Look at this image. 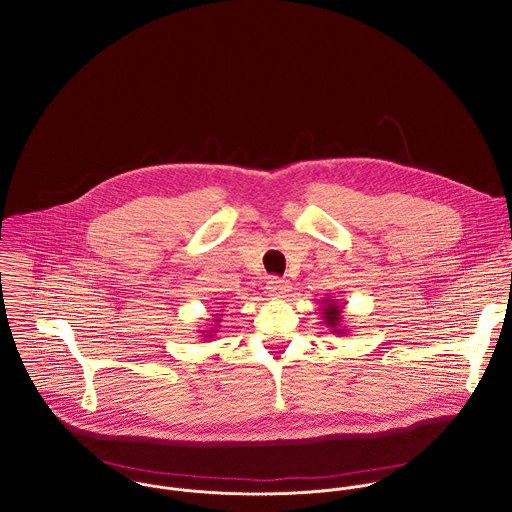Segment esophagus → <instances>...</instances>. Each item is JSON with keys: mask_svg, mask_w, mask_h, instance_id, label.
Wrapping results in <instances>:
<instances>
[{"mask_svg": "<svg viewBox=\"0 0 512 512\" xmlns=\"http://www.w3.org/2000/svg\"><path fill=\"white\" fill-rule=\"evenodd\" d=\"M266 290H268V293H270L272 297L280 299V297H286L288 293L292 292V286H290V282H288V280H282V278H270V280H268Z\"/></svg>", "mask_w": 512, "mask_h": 512, "instance_id": "obj_1", "label": "esophagus"}]
</instances>
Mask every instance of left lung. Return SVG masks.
<instances>
[{"label":"left lung","mask_w":512,"mask_h":512,"mask_svg":"<svg viewBox=\"0 0 512 512\" xmlns=\"http://www.w3.org/2000/svg\"><path fill=\"white\" fill-rule=\"evenodd\" d=\"M323 305L319 307V311H321V319H323V323L331 329V333H335V335H345L347 333V327H343V307L339 305V301L337 299H323L321 301Z\"/></svg>","instance_id":"obj_1"}]
</instances>
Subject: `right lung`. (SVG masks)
I'll return each instance as SVG.
<instances>
[{"mask_svg":"<svg viewBox=\"0 0 512 512\" xmlns=\"http://www.w3.org/2000/svg\"><path fill=\"white\" fill-rule=\"evenodd\" d=\"M220 317H222V315L219 313V317H217V319H213V323H211V325H213V329H211V331H201V333H203V337H207V339H209V337H213V333H217V329H215V327H220Z\"/></svg>","mask_w":512,"mask_h":512,"instance_id":"1","label":"right lung"}]
</instances>
